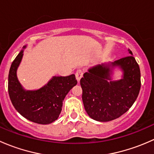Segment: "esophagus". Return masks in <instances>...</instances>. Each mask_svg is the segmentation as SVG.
Listing matches in <instances>:
<instances>
[{"mask_svg":"<svg viewBox=\"0 0 154 154\" xmlns=\"http://www.w3.org/2000/svg\"><path fill=\"white\" fill-rule=\"evenodd\" d=\"M75 76H76V79H77V81H80V79L82 78V77H83V71H82L81 69H79L77 70V72H76L75 74Z\"/></svg>","mask_w":154,"mask_h":154,"instance_id":"obj_1","label":"esophagus"}]
</instances>
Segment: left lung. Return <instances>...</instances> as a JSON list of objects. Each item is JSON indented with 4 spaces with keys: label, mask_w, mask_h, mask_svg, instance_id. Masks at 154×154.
<instances>
[{
    "label": "left lung",
    "mask_w": 154,
    "mask_h": 154,
    "mask_svg": "<svg viewBox=\"0 0 154 154\" xmlns=\"http://www.w3.org/2000/svg\"><path fill=\"white\" fill-rule=\"evenodd\" d=\"M130 56L109 64L88 69L80 79L83 105L90 118L97 122H109L128 111L139 95L141 73L139 65ZM119 66L123 71L122 79L112 81L110 67Z\"/></svg>",
    "instance_id": "8db88e82"
}]
</instances>
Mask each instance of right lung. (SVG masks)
I'll return each instance as SVG.
<instances>
[{
    "mask_svg": "<svg viewBox=\"0 0 154 154\" xmlns=\"http://www.w3.org/2000/svg\"><path fill=\"white\" fill-rule=\"evenodd\" d=\"M24 46L23 48H25ZM24 50L18 54L9 72L8 91L15 109L25 119L34 123L48 125L58 119L66 94L77 81L74 74L67 77H53L38 90L23 88L17 78L16 71L23 57Z\"/></svg>",
    "mask_w": 154,
    "mask_h": 154,
    "instance_id": "add662e5",
    "label": "right lung"
}]
</instances>
